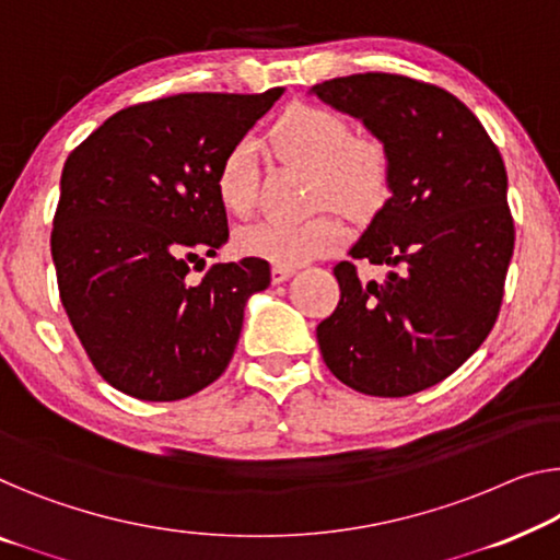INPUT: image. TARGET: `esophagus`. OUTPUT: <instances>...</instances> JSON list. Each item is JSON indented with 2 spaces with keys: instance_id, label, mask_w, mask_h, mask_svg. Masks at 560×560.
I'll return each mask as SVG.
<instances>
[{
  "instance_id": "esophagus-1",
  "label": "esophagus",
  "mask_w": 560,
  "mask_h": 560,
  "mask_svg": "<svg viewBox=\"0 0 560 560\" xmlns=\"http://www.w3.org/2000/svg\"><path fill=\"white\" fill-rule=\"evenodd\" d=\"M294 273H296L294 266H271V281L273 283L287 281V279L294 277Z\"/></svg>"
}]
</instances>
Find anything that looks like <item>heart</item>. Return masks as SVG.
I'll use <instances>...</instances> for the list:
<instances>
[{"mask_svg": "<svg viewBox=\"0 0 560 560\" xmlns=\"http://www.w3.org/2000/svg\"><path fill=\"white\" fill-rule=\"evenodd\" d=\"M269 145L281 161L314 171V203H329L352 219H370L387 203L392 190V158L387 145L372 136H352V125L339 113L316 105H291L269 130ZM258 163L248 140L231 145L215 168V198L231 215L252 213ZM341 241L334 215H314L302 223L261 221L244 226L233 244L241 256L273 266H299L329 254Z\"/></svg>", "mask_w": 560, "mask_h": 560, "instance_id": "heart-1", "label": "heart"}]
</instances>
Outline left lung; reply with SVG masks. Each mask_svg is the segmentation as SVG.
<instances>
[{"label": "left lung", "mask_w": 560, "mask_h": 560, "mask_svg": "<svg viewBox=\"0 0 560 560\" xmlns=\"http://www.w3.org/2000/svg\"><path fill=\"white\" fill-rule=\"evenodd\" d=\"M308 93L392 158L387 203L349 248L389 271L362 283L354 264L334 266L341 299L316 327L322 357L364 395H415L450 377L498 319L515 241L503 158L460 100L405 74H349Z\"/></svg>", "instance_id": "obj_1"}]
</instances>
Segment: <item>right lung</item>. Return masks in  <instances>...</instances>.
<instances>
[{"mask_svg":"<svg viewBox=\"0 0 560 560\" xmlns=\"http://www.w3.org/2000/svg\"><path fill=\"white\" fill-rule=\"evenodd\" d=\"M283 90L186 93L107 118L67 158L52 229L57 287L95 370L125 395L173 402L226 370L246 302L271 283L261 258L190 264L229 241L215 168Z\"/></svg>","mask_w":560,"mask_h":560,"instance_id":"add662e5","label":"right lung"}]
</instances>
